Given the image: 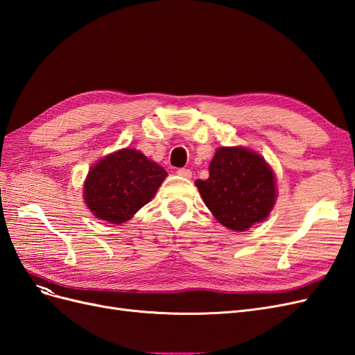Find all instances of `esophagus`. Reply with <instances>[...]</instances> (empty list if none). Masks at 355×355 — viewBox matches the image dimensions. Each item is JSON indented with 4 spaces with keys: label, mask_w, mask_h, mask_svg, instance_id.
<instances>
[{
    "label": "esophagus",
    "mask_w": 355,
    "mask_h": 355,
    "mask_svg": "<svg viewBox=\"0 0 355 355\" xmlns=\"http://www.w3.org/2000/svg\"><path fill=\"white\" fill-rule=\"evenodd\" d=\"M176 173L179 176H182V178H185V179H191L192 178V171L189 168H179Z\"/></svg>",
    "instance_id": "34e87169"
}]
</instances>
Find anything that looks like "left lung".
Returning a JSON list of instances; mask_svg holds the SVG:
<instances>
[{
  "label": "left lung",
  "instance_id": "1",
  "mask_svg": "<svg viewBox=\"0 0 355 355\" xmlns=\"http://www.w3.org/2000/svg\"><path fill=\"white\" fill-rule=\"evenodd\" d=\"M196 185L213 216L240 232L265 220L277 198L272 168L259 154L243 146L218 148L209 179H198Z\"/></svg>",
  "mask_w": 355,
  "mask_h": 355
}]
</instances>
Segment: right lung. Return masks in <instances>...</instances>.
<instances>
[{"label":"right lung","mask_w":355,"mask_h":355,"mask_svg":"<svg viewBox=\"0 0 355 355\" xmlns=\"http://www.w3.org/2000/svg\"><path fill=\"white\" fill-rule=\"evenodd\" d=\"M167 171L136 149H120L96 163L84 182V201L98 219L120 225L155 196Z\"/></svg>","instance_id":"1"}]
</instances>
